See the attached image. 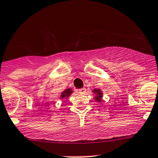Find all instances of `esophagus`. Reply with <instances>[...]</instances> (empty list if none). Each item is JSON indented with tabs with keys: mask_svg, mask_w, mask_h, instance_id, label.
Returning <instances> with one entry per match:
<instances>
[{
	"mask_svg": "<svg viewBox=\"0 0 158 158\" xmlns=\"http://www.w3.org/2000/svg\"><path fill=\"white\" fill-rule=\"evenodd\" d=\"M86 92V89L85 88H81V89L79 90V94H85Z\"/></svg>",
	"mask_w": 158,
	"mask_h": 158,
	"instance_id": "34e87169",
	"label": "esophagus"
}]
</instances>
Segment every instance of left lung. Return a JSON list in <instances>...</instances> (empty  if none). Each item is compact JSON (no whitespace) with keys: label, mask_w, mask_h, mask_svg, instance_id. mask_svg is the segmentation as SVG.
<instances>
[{"label":"left lung","mask_w":158,"mask_h":158,"mask_svg":"<svg viewBox=\"0 0 158 158\" xmlns=\"http://www.w3.org/2000/svg\"><path fill=\"white\" fill-rule=\"evenodd\" d=\"M93 92L94 94H96V96H95V100H97V101L98 102H100L101 101V98H102V91H100V89H94L93 91Z\"/></svg>","instance_id":"1"}]
</instances>
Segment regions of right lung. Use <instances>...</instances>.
<instances>
[{
	"mask_svg": "<svg viewBox=\"0 0 158 158\" xmlns=\"http://www.w3.org/2000/svg\"><path fill=\"white\" fill-rule=\"evenodd\" d=\"M72 93H73L72 90H71L70 88H68V89L65 90L64 91H63V92L61 93V94H60V98L61 99L65 98H67Z\"/></svg>",
	"mask_w": 158,
	"mask_h": 158,
	"instance_id": "add662e5",
	"label": "right lung"
}]
</instances>
